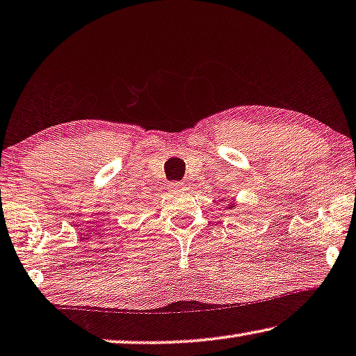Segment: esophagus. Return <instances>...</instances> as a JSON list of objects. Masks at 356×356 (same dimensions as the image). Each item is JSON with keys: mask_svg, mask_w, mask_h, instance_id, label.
<instances>
[{"mask_svg": "<svg viewBox=\"0 0 356 356\" xmlns=\"http://www.w3.org/2000/svg\"><path fill=\"white\" fill-rule=\"evenodd\" d=\"M170 191L172 193H183V191H186V183L183 181L170 183Z\"/></svg>", "mask_w": 356, "mask_h": 356, "instance_id": "34e87169", "label": "esophagus"}]
</instances>
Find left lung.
<instances>
[{
    "label": "left lung",
    "mask_w": 356,
    "mask_h": 356,
    "mask_svg": "<svg viewBox=\"0 0 356 356\" xmlns=\"http://www.w3.org/2000/svg\"><path fill=\"white\" fill-rule=\"evenodd\" d=\"M232 207H234V204H232V205H231V207H229V209H232Z\"/></svg>",
    "instance_id": "1"
}]
</instances>
